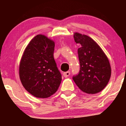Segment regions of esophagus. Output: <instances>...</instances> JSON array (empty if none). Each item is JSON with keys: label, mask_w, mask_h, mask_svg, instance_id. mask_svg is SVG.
<instances>
[{"label": "esophagus", "mask_w": 126, "mask_h": 126, "mask_svg": "<svg viewBox=\"0 0 126 126\" xmlns=\"http://www.w3.org/2000/svg\"><path fill=\"white\" fill-rule=\"evenodd\" d=\"M70 75V72H69V71L64 72V73H63V76H64L65 78L68 77V76H69Z\"/></svg>", "instance_id": "1"}]
</instances>
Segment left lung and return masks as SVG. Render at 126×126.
I'll return each instance as SVG.
<instances>
[{
  "label": "left lung",
  "instance_id": "1",
  "mask_svg": "<svg viewBox=\"0 0 126 126\" xmlns=\"http://www.w3.org/2000/svg\"><path fill=\"white\" fill-rule=\"evenodd\" d=\"M74 40L81 47L78 50L80 70L73 76V80L85 93L99 92L107 86L111 77V66L107 57L88 36L76 32Z\"/></svg>",
  "mask_w": 126,
  "mask_h": 126
}]
</instances>
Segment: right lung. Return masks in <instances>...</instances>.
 I'll list each match as a JSON object with an SVG mask.
<instances>
[{
	"mask_svg": "<svg viewBox=\"0 0 126 126\" xmlns=\"http://www.w3.org/2000/svg\"><path fill=\"white\" fill-rule=\"evenodd\" d=\"M54 42L46 36L37 35L30 42L19 65V77L23 86L37 98H46L57 91L62 75L53 53Z\"/></svg>",
	"mask_w": 126,
	"mask_h": 126,
	"instance_id": "obj_1",
	"label": "right lung"
}]
</instances>
